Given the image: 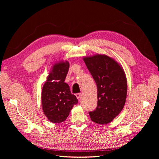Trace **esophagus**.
Masks as SVG:
<instances>
[{
    "label": "esophagus",
    "mask_w": 159,
    "mask_h": 159,
    "mask_svg": "<svg viewBox=\"0 0 159 159\" xmlns=\"http://www.w3.org/2000/svg\"><path fill=\"white\" fill-rule=\"evenodd\" d=\"M75 95H76V98H78V99H80V98H81V94L80 93H78L75 94Z\"/></svg>",
    "instance_id": "1"
}]
</instances>
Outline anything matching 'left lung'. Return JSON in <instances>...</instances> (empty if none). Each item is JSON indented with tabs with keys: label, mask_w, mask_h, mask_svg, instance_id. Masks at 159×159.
I'll use <instances>...</instances> for the list:
<instances>
[{
	"label": "left lung",
	"mask_w": 159,
	"mask_h": 159,
	"mask_svg": "<svg viewBox=\"0 0 159 159\" xmlns=\"http://www.w3.org/2000/svg\"><path fill=\"white\" fill-rule=\"evenodd\" d=\"M84 61L98 88V105L89 115L91 121L107 124L121 111L127 98V79L117 61L105 55L85 57Z\"/></svg>",
	"instance_id": "1"
}]
</instances>
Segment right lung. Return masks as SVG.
<instances>
[{
    "label": "right lung",
    "instance_id": "add662e5",
    "mask_svg": "<svg viewBox=\"0 0 159 159\" xmlns=\"http://www.w3.org/2000/svg\"><path fill=\"white\" fill-rule=\"evenodd\" d=\"M68 61L57 63L53 66L42 91L43 111L54 123L64 121L71 109L78 103L75 95L64 82L69 70Z\"/></svg>",
    "mask_w": 159,
    "mask_h": 159
}]
</instances>
